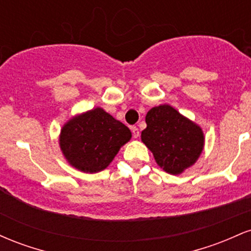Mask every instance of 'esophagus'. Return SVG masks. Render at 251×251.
Returning <instances> with one entry per match:
<instances>
[{
  "label": "esophagus",
  "mask_w": 251,
  "mask_h": 251,
  "mask_svg": "<svg viewBox=\"0 0 251 251\" xmlns=\"http://www.w3.org/2000/svg\"><path fill=\"white\" fill-rule=\"evenodd\" d=\"M131 129H132V134H133V138L139 137L140 132H139V129H138V127H135V126H132Z\"/></svg>",
  "instance_id": "1"
}]
</instances>
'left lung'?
<instances>
[{"mask_svg": "<svg viewBox=\"0 0 251 251\" xmlns=\"http://www.w3.org/2000/svg\"><path fill=\"white\" fill-rule=\"evenodd\" d=\"M142 142L158 165L171 175H179L198 159L204 148L201 128L170 105L151 108L145 118Z\"/></svg>", "mask_w": 251, "mask_h": 251, "instance_id": "left-lung-1", "label": "left lung"}]
</instances>
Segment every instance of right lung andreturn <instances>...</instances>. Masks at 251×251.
Returning <instances> with one entry per match:
<instances>
[{
    "mask_svg": "<svg viewBox=\"0 0 251 251\" xmlns=\"http://www.w3.org/2000/svg\"><path fill=\"white\" fill-rule=\"evenodd\" d=\"M131 137L127 126L97 107L63 125L60 148L72 166L86 174H96L107 168Z\"/></svg>",
    "mask_w": 251,
    "mask_h": 251,
    "instance_id": "obj_1",
    "label": "right lung"
}]
</instances>
